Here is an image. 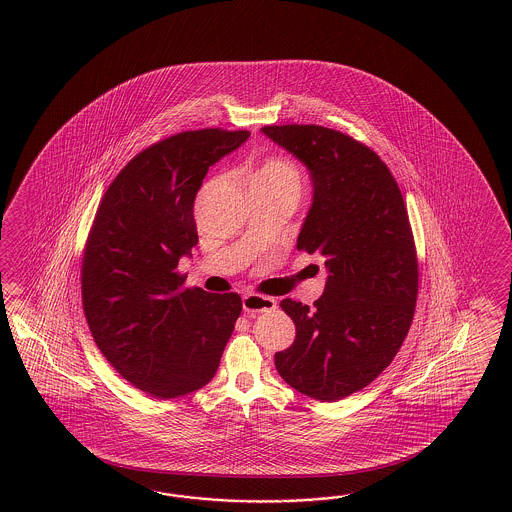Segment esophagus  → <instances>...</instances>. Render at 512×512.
I'll return each mask as SVG.
<instances>
[{
    "mask_svg": "<svg viewBox=\"0 0 512 512\" xmlns=\"http://www.w3.org/2000/svg\"><path fill=\"white\" fill-rule=\"evenodd\" d=\"M242 308L246 313H263V311H272L276 308V300L270 296L244 295L242 298Z\"/></svg>",
    "mask_w": 512,
    "mask_h": 512,
    "instance_id": "34e87169",
    "label": "esophagus"
}]
</instances>
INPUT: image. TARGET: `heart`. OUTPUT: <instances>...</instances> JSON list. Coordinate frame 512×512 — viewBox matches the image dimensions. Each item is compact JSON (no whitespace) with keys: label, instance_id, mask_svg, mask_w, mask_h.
I'll list each match as a JSON object with an SVG mask.
<instances>
[{"label":"heart","instance_id":"obj_1","mask_svg":"<svg viewBox=\"0 0 512 512\" xmlns=\"http://www.w3.org/2000/svg\"><path fill=\"white\" fill-rule=\"evenodd\" d=\"M253 180H270L298 189V174L295 167L283 159H268Z\"/></svg>","mask_w":512,"mask_h":512}]
</instances>
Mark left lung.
Segmentation results:
<instances>
[{"instance_id":"left-lung-1","label":"left lung","mask_w":512,"mask_h":512,"mask_svg":"<svg viewBox=\"0 0 512 512\" xmlns=\"http://www.w3.org/2000/svg\"><path fill=\"white\" fill-rule=\"evenodd\" d=\"M261 131L310 172L296 248L323 257L328 272L311 310L279 302L296 338L276 353V370L298 392L336 402L370 385L409 332L419 293L409 217L394 176L368 146L321 125Z\"/></svg>"}]
</instances>
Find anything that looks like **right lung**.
<instances>
[{
	"mask_svg": "<svg viewBox=\"0 0 512 512\" xmlns=\"http://www.w3.org/2000/svg\"><path fill=\"white\" fill-rule=\"evenodd\" d=\"M249 131L201 129L133 157L95 214L82 264V304L103 357L154 398H178L216 375L242 311L236 293L182 289L197 246L193 202L208 169Z\"/></svg>",
	"mask_w": 512,
	"mask_h": 512,
	"instance_id": "obj_1",
	"label": "right lung"
}]
</instances>
